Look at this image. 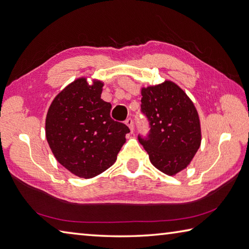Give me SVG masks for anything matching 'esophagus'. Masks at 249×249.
<instances>
[{
    "instance_id": "1",
    "label": "esophagus",
    "mask_w": 249,
    "mask_h": 249,
    "mask_svg": "<svg viewBox=\"0 0 249 249\" xmlns=\"http://www.w3.org/2000/svg\"><path fill=\"white\" fill-rule=\"evenodd\" d=\"M125 124L129 126L130 128V130H131V132H133V130H134V124H133V119L132 118H128L125 120Z\"/></svg>"
}]
</instances>
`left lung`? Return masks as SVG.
I'll use <instances>...</instances> for the list:
<instances>
[{"instance_id": "left-lung-1", "label": "left lung", "mask_w": 249, "mask_h": 249, "mask_svg": "<svg viewBox=\"0 0 249 249\" xmlns=\"http://www.w3.org/2000/svg\"><path fill=\"white\" fill-rule=\"evenodd\" d=\"M141 111L149 123L147 138L139 135L149 160L175 176L190 165L201 141L198 112L193 102L172 81L143 88Z\"/></svg>"}]
</instances>
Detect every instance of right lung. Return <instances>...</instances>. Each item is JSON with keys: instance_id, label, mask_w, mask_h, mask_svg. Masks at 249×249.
I'll return each mask as SVG.
<instances>
[{"instance_id": "right-lung-1", "label": "right lung", "mask_w": 249, "mask_h": 249, "mask_svg": "<svg viewBox=\"0 0 249 249\" xmlns=\"http://www.w3.org/2000/svg\"><path fill=\"white\" fill-rule=\"evenodd\" d=\"M102 81L79 78L54 98L45 135L55 158L74 176L90 179L114 165L130 129L110 117Z\"/></svg>"}]
</instances>
